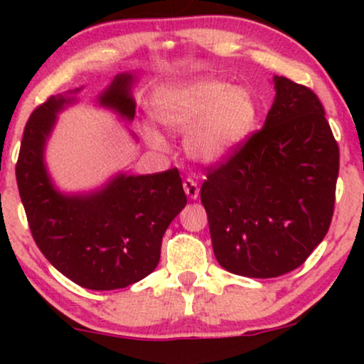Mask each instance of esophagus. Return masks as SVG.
<instances>
[{
	"label": "esophagus",
	"instance_id": "34e87169",
	"mask_svg": "<svg viewBox=\"0 0 364 364\" xmlns=\"http://www.w3.org/2000/svg\"><path fill=\"white\" fill-rule=\"evenodd\" d=\"M183 190H185V193L188 195V198H193V200L200 193L198 185H196V183L191 178H186L185 181H183Z\"/></svg>",
	"mask_w": 364,
	"mask_h": 364
}]
</instances>
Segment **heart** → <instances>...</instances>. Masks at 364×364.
I'll return each mask as SVG.
<instances>
[{
	"label": "heart",
	"instance_id": "b5f03b06",
	"mask_svg": "<svg viewBox=\"0 0 364 364\" xmlns=\"http://www.w3.org/2000/svg\"><path fill=\"white\" fill-rule=\"evenodd\" d=\"M159 123L174 132H188V150L200 161L215 162L243 144L257 123V104L231 83L202 78L159 92L152 104ZM150 144L162 147L161 135L149 132Z\"/></svg>",
	"mask_w": 364,
	"mask_h": 364
}]
</instances>
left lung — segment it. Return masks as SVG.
<instances>
[{"instance_id": "left-lung-1", "label": "left lung", "mask_w": 364, "mask_h": 364, "mask_svg": "<svg viewBox=\"0 0 364 364\" xmlns=\"http://www.w3.org/2000/svg\"><path fill=\"white\" fill-rule=\"evenodd\" d=\"M263 128L208 166L200 190L217 262L255 279L298 269L327 235L339 176L318 95L275 77Z\"/></svg>"}]
</instances>
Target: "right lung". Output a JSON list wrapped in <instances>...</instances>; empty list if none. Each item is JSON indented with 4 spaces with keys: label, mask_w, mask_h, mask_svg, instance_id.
I'll return each mask as SVG.
<instances>
[{
    "label": "right lung",
    "mask_w": 364,
    "mask_h": 364,
    "mask_svg": "<svg viewBox=\"0 0 364 364\" xmlns=\"http://www.w3.org/2000/svg\"><path fill=\"white\" fill-rule=\"evenodd\" d=\"M132 75H118L101 104L135 116ZM77 92V90H75ZM70 97H49L25 124L16 185L32 237L54 269L92 291L123 289L147 277L161 258L171 220L186 205L176 168L145 176L119 174L92 195H61L44 168V144Z\"/></svg>",
    "instance_id": "add662e5"
}]
</instances>
